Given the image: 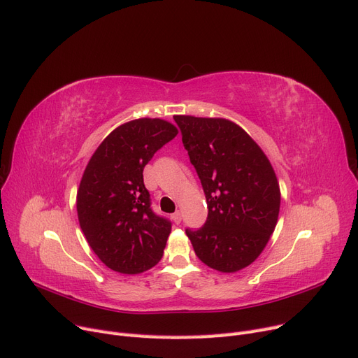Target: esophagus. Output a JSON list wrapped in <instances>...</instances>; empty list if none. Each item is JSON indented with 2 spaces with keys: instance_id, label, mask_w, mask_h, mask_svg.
Here are the masks:
<instances>
[{
  "instance_id": "esophagus-1",
  "label": "esophagus",
  "mask_w": 358,
  "mask_h": 358,
  "mask_svg": "<svg viewBox=\"0 0 358 358\" xmlns=\"http://www.w3.org/2000/svg\"><path fill=\"white\" fill-rule=\"evenodd\" d=\"M173 221H174L176 224H180V222H181V212H180V210H177L176 213H173Z\"/></svg>"
}]
</instances>
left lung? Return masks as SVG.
<instances>
[{
    "instance_id": "8db88e82",
    "label": "left lung",
    "mask_w": 358,
    "mask_h": 358,
    "mask_svg": "<svg viewBox=\"0 0 358 358\" xmlns=\"http://www.w3.org/2000/svg\"><path fill=\"white\" fill-rule=\"evenodd\" d=\"M174 120L209 208L205 227L185 234L205 265L238 272L260 256L278 222L281 190L273 166L234 121L194 115Z\"/></svg>"
}]
</instances>
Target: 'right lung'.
I'll return each mask as SVG.
<instances>
[{"label": "right lung", "instance_id": "obj_1", "mask_svg": "<svg viewBox=\"0 0 358 358\" xmlns=\"http://www.w3.org/2000/svg\"><path fill=\"white\" fill-rule=\"evenodd\" d=\"M178 134L162 118H137L108 134L89 159L77 189L83 234L110 269L137 275L161 260L171 224L150 209L143 168Z\"/></svg>", "mask_w": 358, "mask_h": 358}]
</instances>
